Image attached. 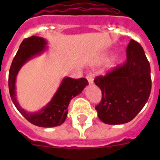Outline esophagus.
Returning <instances> with one entry per match:
<instances>
[{
    "mask_svg": "<svg viewBox=\"0 0 160 160\" xmlns=\"http://www.w3.org/2000/svg\"><path fill=\"white\" fill-rule=\"evenodd\" d=\"M86 78L88 79L89 84H92V83H93V77L91 73H88V75L86 76Z\"/></svg>",
    "mask_w": 160,
    "mask_h": 160,
    "instance_id": "1",
    "label": "esophagus"
}]
</instances>
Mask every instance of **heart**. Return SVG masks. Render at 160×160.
<instances>
[{
  "instance_id": "heart-1",
  "label": "heart",
  "mask_w": 160,
  "mask_h": 160,
  "mask_svg": "<svg viewBox=\"0 0 160 160\" xmlns=\"http://www.w3.org/2000/svg\"><path fill=\"white\" fill-rule=\"evenodd\" d=\"M101 60H102V61H106V60H108V56H103L102 59H101ZM121 61H122V59H121V58H119V59H116V60L114 61V62H113V63L111 65V68H115V67H117V66L118 65L119 63H120Z\"/></svg>"
}]
</instances>
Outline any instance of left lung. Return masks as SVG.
<instances>
[{
  "label": "left lung",
  "mask_w": 160,
  "mask_h": 160,
  "mask_svg": "<svg viewBox=\"0 0 160 160\" xmlns=\"http://www.w3.org/2000/svg\"><path fill=\"white\" fill-rule=\"evenodd\" d=\"M126 54L125 63L93 80L102 93L95 109L100 120L108 125L132 121L146 104L151 92V70L143 48L132 39Z\"/></svg>",
  "instance_id": "8db88e82"
}]
</instances>
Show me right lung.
Instances as JSON below:
<instances>
[{
	"instance_id": "obj_1",
	"label": "right lung",
	"mask_w": 160,
	"mask_h": 160,
	"mask_svg": "<svg viewBox=\"0 0 160 160\" xmlns=\"http://www.w3.org/2000/svg\"><path fill=\"white\" fill-rule=\"evenodd\" d=\"M46 40L42 37L31 36L25 38L11 63L8 76V87L11 98L19 112L33 125L43 128H52L62 125L66 120L70 101L88 85L87 79L65 77L49 104L35 113L25 111L19 105L16 98L15 81L18 72L22 66L34 56L41 54L47 49Z\"/></svg>"
}]
</instances>
